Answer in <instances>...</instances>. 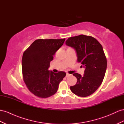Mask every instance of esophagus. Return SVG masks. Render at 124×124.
<instances>
[{
    "label": "esophagus",
    "mask_w": 124,
    "mask_h": 124,
    "mask_svg": "<svg viewBox=\"0 0 124 124\" xmlns=\"http://www.w3.org/2000/svg\"><path fill=\"white\" fill-rule=\"evenodd\" d=\"M70 75H70V74H69V73H66V77H68L70 76Z\"/></svg>",
    "instance_id": "34e87169"
}]
</instances>
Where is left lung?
<instances>
[{"label": "left lung", "mask_w": 124, "mask_h": 124, "mask_svg": "<svg viewBox=\"0 0 124 124\" xmlns=\"http://www.w3.org/2000/svg\"><path fill=\"white\" fill-rule=\"evenodd\" d=\"M66 44L75 50L78 62L85 68L83 76L73 73L77 81L70 90L78 96H89L101 85L105 76L107 61L103 47L95 38L85 35L69 38Z\"/></svg>", "instance_id": "8db88e82"}]
</instances>
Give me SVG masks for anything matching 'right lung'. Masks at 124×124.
Returning <instances> with one entry per match:
<instances>
[{
  "label": "right lung",
  "mask_w": 124,
  "mask_h": 124,
  "mask_svg": "<svg viewBox=\"0 0 124 124\" xmlns=\"http://www.w3.org/2000/svg\"><path fill=\"white\" fill-rule=\"evenodd\" d=\"M65 39H36L24 52L22 59L23 80L30 91L46 98L57 91L66 73L48 70L53 55L63 45Z\"/></svg>",
  "instance_id": "1"
}]
</instances>
